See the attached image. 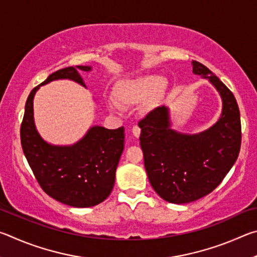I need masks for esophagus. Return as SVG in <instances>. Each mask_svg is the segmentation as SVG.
Returning <instances> with one entry per match:
<instances>
[{"instance_id": "1", "label": "esophagus", "mask_w": 257, "mask_h": 257, "mask_svg": "<svg viewBox=\"0 0 257 257\" xmlns=\"http://www.w3.org/2000/svg\"><path fill=\"white\" fill-rule=\"evenodd\" d=\"M133 135L136 138L141 136V128H139L138 125H134V127H133Z\"/></svg>"}]
</instances>
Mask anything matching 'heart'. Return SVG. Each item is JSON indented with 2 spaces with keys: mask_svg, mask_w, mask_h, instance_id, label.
Wrapping results in <instances>:
<instances>
[{
  "mask_svg": "<svg viewBox=\"0 0 257 257\" xmlns=\"http://www.w3.org/2000/svg\"><path fill=\"white\" fill-rule=\"evenodd\" d=\"M167 81L156 75L139 76L133 79L119 81L114 88V95L121 106H133L145 101L147 110L155 107L163 97ZM111 111H119V105L114 101H108Z\"/></svg>",
  "mask_w": 257,
  "mask_h": 257,
  "instance_id": "1",
  "label": "heart"
}]
</instances>
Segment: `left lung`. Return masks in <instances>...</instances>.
<instances>
[{
  "label": "left lung",
  "instance_id": "1",
  "mask_svg": "<svg viewBox=\"0 0 257 257\" xmlns=\"http://www.w3.org/2000/svg\"><path fill=\"white\" fill-rule=\"evenodd\" d=\"M191 66L220 95L222 111L216 122L197 134L177 132L170 108L162 105L138 123L149 180L161 198L173 204L197 201L214 190L240 151V113L233 94L202 63L191 61Z\"/></svg>",
  "mask_w": 257,
  "mask_h": 257
}]
</instances>
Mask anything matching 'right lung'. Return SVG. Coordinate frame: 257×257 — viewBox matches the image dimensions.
Listing matches in <instances>:
<instances>
[{"instance_id": "obj_1", "label": "right lung", "mask_w": 257, "mask_h": 257, "mask_svg": "<svg viewBox=\"0 0 257 257\" xmlns=\"http://www.w3.org/2000/svg\"><path fill=\"white\" fill-rule=\"evenodd\" d=\"M90 70V66L60 69L35 87L26 102L20 129L24 154L38 184L49 196L73 207L95 206L111 194L124 149V128L93 125L75 144H50L35 124L34 97L41 86L54 80L68 79L86 87L80 71Z\"/></svg>"}]
</instances>
